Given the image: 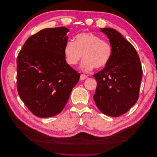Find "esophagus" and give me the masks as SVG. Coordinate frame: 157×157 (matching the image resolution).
Wrapping results in <instances>:
<instances>
[{"label":"esophagus","mask_w":157,"mask_h":157,"mask_svg":"<svg viewBox=\"0 0 157 157\" xmlns=\"http://www.w3.org/2000/svg\"><path fill=\"white\" fill-rule=\"evenodd\" d=\"M86 78H87L86 75H85L84 74L80 75V79H81V80H84V79H86Z\"/></svg>","instance_id":"esophagus-1"}]
</instances>
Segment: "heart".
<instances>
[{"label":"heart","instance_id":"obj_1","mask_svg":"<svg viewBox=\"0 0 157 157\" xmlns=\"http://www.w3.org/2000/svg\"><path fill=\"white\" fill-rule=\"evenodd\" d=\"M66 61L70 65H77L82 58V68L86 71L102 68L110 61L113 49L111 44L91 32L79 33L75 42H67L64 47Z\"/></svg>","mask_w":157,"mask_h":157}]
</instances>
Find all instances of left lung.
<instances>
[{
  "mask_svg": "<svg viewBox=\"0 0 157 157\" xmlns=\"http://www.w3.org/2000/svg\"><path fill=\"white\" fill-rule=\"evenodd\" d=\"M101 30L109 38L113 53L105 67L94 75L97 80L94 99L105 115L119 117L138 99L143 70L139 56L129 42L115 29Z\"/></svg>",
  "mask_w": 157,
  "mask_h": 157,
  "instance_id": "obj_1",
  "label": "left lung"
}]
</instances>
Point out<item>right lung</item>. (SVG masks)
Here are the masks:
<instances>
[{"mask_svg":"<svg viewBox=\"0 0 157 157\" xmlns=\"http://www.w3.org/2000/svg\"><path fill=\"white\" fill-rule=\"evenodd\" d=\"M68 31L64 27L42 29L28 38L18 54V94L37 117L61 113L80 78V73L65 61Z\"/></svg>","mask_w":157,"mask_h":157,"instance_id":"right-lung-1","label":"right lung"}]
</instances>
